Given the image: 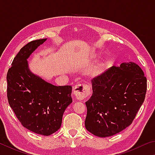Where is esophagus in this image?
<instances>
[{
    "instance_id": "obj_1",
    "label": "esophagus",
    "mask_w": 155,
    "mask_h": 155,
    "mask_svg": "<svg viewBox=\"0 0 155 155\" xmlns=\"http://www.w3.org/2000/svg\"><path fill=\"white\" fill-rule=\"evenodd\" d=\"M90 85L87 83L78 84L74 88V94L76 98L79 100L86 98L90 95Z\"/></svg>"
}]
</instances>
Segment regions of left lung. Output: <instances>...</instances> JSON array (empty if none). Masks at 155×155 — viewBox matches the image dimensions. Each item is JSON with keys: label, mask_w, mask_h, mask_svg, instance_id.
<instances>
[{"label": "left lung", "mask_w": 155, "mask_h": 155, "mask_svg": "<svg viewBox=\"0 0 155 155\" xmlns=\"http://www.w3.org/2000/svg\"><path fill=\"white\" fill-rule=\"evenodd\" d=\"M92 90L85 102V128L98 137H109L132 124L145 99L147 79L137 64L122 63L94 78Z\"/></svg>", "instance_id": "obj_1"}]
</instances>
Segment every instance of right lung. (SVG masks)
I'll return each instance as SVG.
<instances>
[{
	"mask_svg": "<svg viewBox=\"0 0 155 155\" xmlns=\"http://www.w3.org/2000/svg\"><path fill=\"white\" fill-rule=\"evenodd\" d=\"M46 40L31 41L20 50L7 72V99L23 127L48 136L61 127L63 114L72 102V86H56L31 73L27 59Z\"/></svg>",
	"mask_w": 155,
	"mask_h": 155,
	"instance_id": "add662e5",
	"label": "right lung"
}]
</instances>
